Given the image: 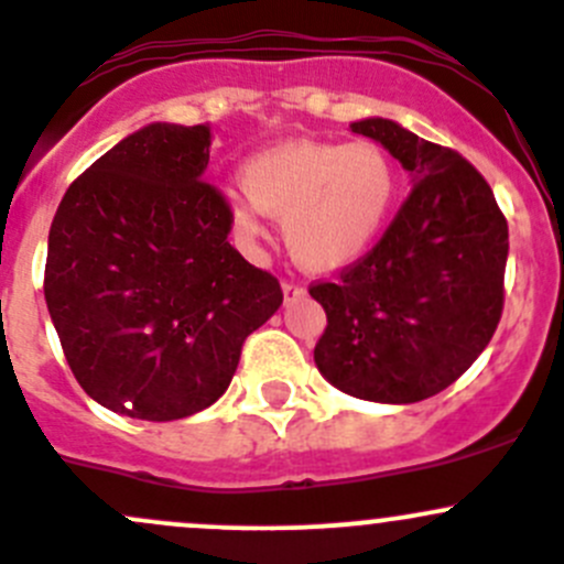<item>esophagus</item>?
<instances>
[{"label": "esophagus", "instance_id": "1", "mask_svg": "<svg viewBox=\"0 0 564 564\" xmlns=\"http://www.w3.org/2000/svg\"><path fill=\"white\" fill-rule=\"evenodd\" d=\"M282 293H284V299H299V295H304V284L301 282H295V280H284L282 282Z\"/></svg>", "mask_w": 564, "mask_h": 564}]
</instances>
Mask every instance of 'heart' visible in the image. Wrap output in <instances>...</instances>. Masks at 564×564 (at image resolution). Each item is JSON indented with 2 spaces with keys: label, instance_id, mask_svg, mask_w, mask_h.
<instances>
[{
  "label": "heart",
  "instance_id": "heart-1",
  "mask_svg": "<svg viewBox=\"0 0 564 564\" xmlns=\"http://www.w3.org/2000/svg\"><path fill=\"white\" fill-rule=\"evenodd\" d=\"M243 192L230 203L241 241L265 236L263 210L282 216V236L295 263L334 271L359 260L392 219L400 172L370 139L323 142L290 139L252 155L241 170Z\"/></svg>",
  "mask_w": 564,
  "mask_h": 564
}]
</instances>
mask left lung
I'll list each match as a JSON object with an SVG mask.
<instances>
[{
	"mask_svg": "<svg viewBox=\"0 0 564 564\" xmlns=\"http://www.w3.org/2000/svg\"><path fill=\"white\" fill-rule=\"evenodd\" d=\"M350 131L381 142L414 188L365 258L310 284L328 321L315 365L354 398L416 403L458 381L499 326L507 219L458 150L383 117Z\"/></svg>",
	"mask_w": 564,
	"mask_h": 564,
	"instance_id": "8db88e82",
	"label": "left lung"
}]
</instances>
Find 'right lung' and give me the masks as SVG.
I'll return each instance as SVG.
<instances>
[{
  "mask_svg": "<svg viewBox=\"0 0 564 564\" xmlns=\"http://www.w3.org/2000/svg\"><path fill=\"white\" fill-rule=\"evenodd\" d=\"M208 126L153 122L93 161L48 230V315L95 403L148 422L208 409L282 304L230 247V203L203 181Z\"/></svg>",
  "mask_w": 564,
  "mask_h": 564,
  "instance_id": "add662e5",
  "label": "right lung"
}]
</instances>
